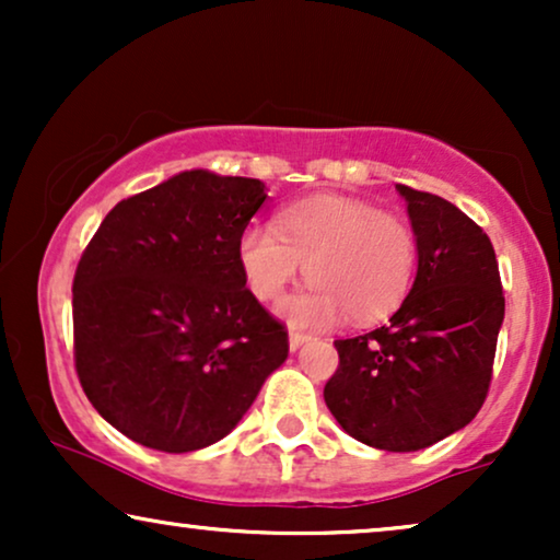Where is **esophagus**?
Returning <instances> with one entry per match:
<instances>
[{
  "instance_id": "34e87169",
  "label": "esophagus",
  "mask_w": 560,
  "mask_h": 560,
  "mask_svg": "<svg viewBox=\"0 0 560 560\" xmlns=\"http://www.w3.org/2000/svg\"><path fill=\"white\" fill-rule=\"evenodd\" d=\"M311 336L308 334H301V331H290V336H288V343H290V351H298L303 347L305 341H308Z\"/></svg>"
}]
</instances>
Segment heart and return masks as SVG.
<instances>
[{
    "label": "heart",
    "mask_w": 560,
    "mask_h": 560,
    "mask_svg": "<svg viewBox=\"0 0 560 560\" xmlns=\"http://www.w3.org/2000/svg\"><path fill=\"white\" fill-rule=\"evenodd\" d=\"M236 257L252 293L275 301L305 272L308 288L280 305L298 328L334 326L349 313L372 324L410 293L418 236L402 217L351 196H313L278 213V226L249 224Z\"/></svg>",
    "instance_id": "1"
}]
</instances>
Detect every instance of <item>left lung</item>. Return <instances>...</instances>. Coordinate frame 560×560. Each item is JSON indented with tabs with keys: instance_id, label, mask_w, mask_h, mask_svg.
<instances>
[{
	"instance_id": "left-lung-1",
	"label": "left lung",
	"mask_w": 560,
	"mask_h": 560,
	"mask_svg": "<svg viewBox=\"0 0 560 560\" xmlns=\"http://www.w3.org/2000/svg\"><path fill=\"white\" fill-rule=\"evenodd\" d=\"M418 236V270L389 324L334 341L339 370L324 387L351 439L420 451L462 431L485 402L504 320L489 236L446 198L397 183Z\"/></svg>"
}]
</instances>
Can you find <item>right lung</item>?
<instances>
[{
	"mask_svg": "<svg viewBox=\"0 0 560 560\" xmlns=\"http://www.w3.org/2000/svg\"><path fill=\"white\" fill-rule=\"evenodd\" d=\"M267 188L183 171L106 213L73 278L75 372L106 423L186 454L229 435L288 359L236 257Z\"/></svg>",
	"mask_w": 560,
	"mask_h": 560,
	"instance_id": "1",
	"label": "right lung"
}]
</instances>
